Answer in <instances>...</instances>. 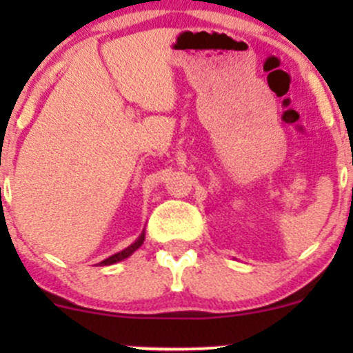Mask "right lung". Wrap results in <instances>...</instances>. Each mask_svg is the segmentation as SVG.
<instances>
[{
    "mask_svg": "<svg viewBox=\"0 0 353 353\" xmlns=\"http://www.w3.org/2000/svg\"><path fill=\"white\" fill-rule=\"evenodd\" d=\"M144 239H145V234H144V230H143V232H141V236L137 237L136 241L132 242L131 245H129V247H125V249H124V250H121V252H117V254H114V255H111V257L104 259L103 262H99V265H112V264H116V262H121V261H124V259H128L129 255H132V254H134L136 250L139 249L141 245H143Z\"/></svg>",
    "mask_w": 353,
    "mask_h": 353,
    "instance_id": "add662e5",
    "label": "right lung"
}]
</instances>
